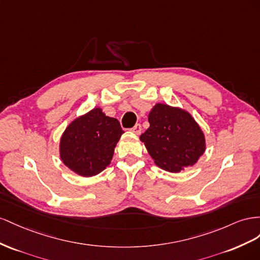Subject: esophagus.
<instances>
[{
    "instance_id": "esophagus-1",
    "label": "esophagus",
    "mask_w": 260,
    "mask_h": 260,
    "mask_svg": "<svg viewBox=\"0 0 260 260\" xmlns=\"http://www.w3.org/2000/svg\"><path fill=\"white\" fill-rule=\"evenodd\" d=\"M131 131L138 135V134H140V132H142V125H140V124L138 123V124H136V125L134 126V127L131 128Z\"/></svg>"
}]
</instances>
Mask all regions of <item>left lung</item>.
<instances>
[{"mask_svg":"<svg viewBox=\"0 0 260 260\" xmlns=\"http://www.w3.org/2000/svg\"><path fill=\"white\" fill-rule=\"evenodd\" d=\"M149 128L140 135L154 163L169 172L191 167L205 152V137L191 115L158 103L150 111Z\"/></svg>","mask_w":260,"mask_h":260,"instance_id":"8db88e82","label":"left lung"}]
</instances>
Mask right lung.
<instances>
[{
  "instance_id": "add662e5",
  "label": "right lung",
  "mask_w": 260,
  "mask_h": 260,
  "mask_svg": "<svg viewBox=\"0 0 260 260\" xmlns=\"http://www.w3.org/2000/svg\"><path fill=\"white\" fill-rule=\"evenodd\" d=\"M124 131L116 118L95 108L73 121L61 138L60 153L66 167L81 176L103 171L113 157Z\"/></svg>"
}]
</instances>
